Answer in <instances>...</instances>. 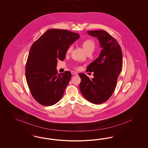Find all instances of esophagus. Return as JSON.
Masks as SVG:
<instances>
[{
  "label": "esophagus",
  "mask_w": 148,
  "mask_h": 148,
  "mask_svg": "<svg viewBox=\"0 0 148 148\" xmlns=\"http://www.w3.org/2000/svg\"><path fill=\"white\" fill-rule=\"evenodd\" d=\"M71 73H72V74L73 75H78V74H77V72L72 71Z\"/></svg>",
  "instance_id": "obj_1"
}]
</instances>
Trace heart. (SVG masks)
I'll return each mask as SVG.
<instances>
[{
	"label": "heart",
	"mask_w": 148,
	"mask_h": 148,
	"mask_svg": "<svg viewBox=\"0 0 148 148\" xmlns=\"http://www.w3.org/2000/svg\"><path fill=\"white\" fill-rule=\"evenodd\" d=\"M82 47L87 53L89 51L93 52L95 49V43L93 40H90V39H88V40H84L82 42ZM72 49H73V45H70L67 50V51H66L67 54H69L71 52Z\"/></svg>",
	"instance_id": "1"
}]
</instances>
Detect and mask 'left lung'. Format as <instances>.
Listing matches in <instances>:
<instances>
[{
    "label": "left lung",
    "instance_id": "1",
    "mask_svg": "<svg viewBox=\"0 0 148 148\" xmlns=\"http://www.w3.org/2000/svg\"><path fill=\"white\" fill-rule=\"evenodd\" d=\"M87 34L98 38L101 50L86 69V72L94 73V77L90 79L84 73L79 74V88L86 100L100 104L106 101L114 91L121 71L123 54L119 43L106 31H87Z\"/></svg>",
    "mask_w": 148,
    "mask_h": 148
}]
</instances>
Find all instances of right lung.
<instances>
[{"instance_id": "right-lung-1", "label": "right lung", "mask_w": 148, "mask_h": 148, "mask_svg": "<svg viewBox=\"0 0 148 148\" xmlns=\"http://www.w3.org/2000/svg\"><path fill=\"white\" fill-rule=\"evenodd\" d=\"M80 37L66 30H48L30 50L25 67L27 84L32 95L44 106H51L62 98L71 80L69 71L58 74V61H63L68 48Z\"/></svg>"}]
</instances>
